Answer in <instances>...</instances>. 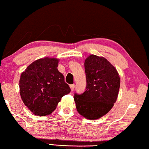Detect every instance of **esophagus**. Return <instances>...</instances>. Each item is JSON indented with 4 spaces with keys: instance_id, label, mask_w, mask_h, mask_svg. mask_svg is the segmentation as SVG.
Here are the masks:
<instances>
[{
    "instance_id": "1",
    "label": "esophagus",
    "mask_w": 149,
    "mask_h": 149,
    "mask_svg": "<svg viewBox=\"0 0 149 149\" xmlns=\"http://www.w3.org/2000/svg\"><path fill=\"white\" fill-rule=\"evenodd\" d=\"M70 88H71V90H72V92L74 90V88H75V85L74 84H71L70 85Z\"/></svg>"
}]
</instances>
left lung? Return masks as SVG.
I'll use <instances>...</instances> for the list:
<instances>
[{
    "mask_svg": "<svg viewBox=\"0 0 149 149\" xmlns=\"http://www.w3.org/2000/svg\"><path fill=\"white\" fill-rule=\"evenodd\" d=\"M86 87L84 93H75L77 110L88 119H98L109 112L116 102L120 79L107 59L90 55L84 62Z\"/></svg>",
    "mask_w": 149,
    "mask_h": 149,
    "instance_id": "8db88e82",
    "label": "left lung"
}]
</instances>
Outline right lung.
I'll return each mask as SVG.
<instances>
[{
  "label": "right lung",
  "mask_w": 149,
  "mask_h": 149,
  "mask_svg": "<svg viewBox=\"0 0 149 149\" xmlns=\"http://www.w3.org/2000/svg\"><path fill=\"white\" fill-rule=\"evenodd\" d=\"M59 60L46 57L28 66L19 80L20 94L25 105L33 114L46 116L55 110L71 89L57 70Z\"/></svg>",
  "instance_id": "obj_1"
}]
</instances>
